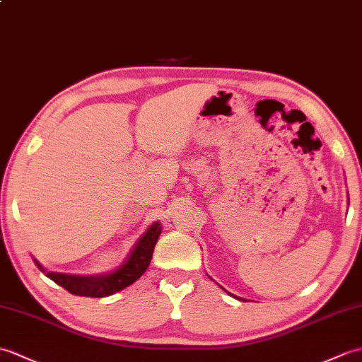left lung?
<instances>
[{
    "mask_svg": "<svg viewBox=\"0 0 362 362\" xmlns=\"http://www.w3.org/2000/svg\"><path fill=\"white\" fill-rule=\"evenodd\" d=\"M228 295H231V293H228ZM231 296H233V295H231ZM234 298H236V296H234ZM238 299H239V298H238Z\"/></svg>",
    "mask_w": 362,
    "mask_h": 362,
    "instance_id": "8db88e82",
    "label": "left lung"
}]
</instances>
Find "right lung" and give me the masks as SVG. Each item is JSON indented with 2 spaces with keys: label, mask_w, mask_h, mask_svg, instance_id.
Returning <instances> with one entry per match:
<instances>
[{
  "label": "right lung",
  "mask_w": 362,
  "mask_h": 362,
  "mask_svg": "<svg viewBox=\"0 0 362 362\" xmlns=\"http://www.w3.org/2000/svg\"><path fill=\"white\" fill-rule=\"evenodd\" d=\"M162 233V223L154 222L149 225V228L141 234L134 243L129 255L124 257L123 262L115 268V270L103 273V274H67V273H55L46 272L37 259L33 262L37 264L41 272L46 273L49 279L60 285L64 290L75 296H86V298H106L114 293H119L123 288L129 287L131 284L136 282L139 277L146 272V268L153 259L154 247Z\"/></svg>",
  "instance_id": "right-lung-1"
}]
</instances>
